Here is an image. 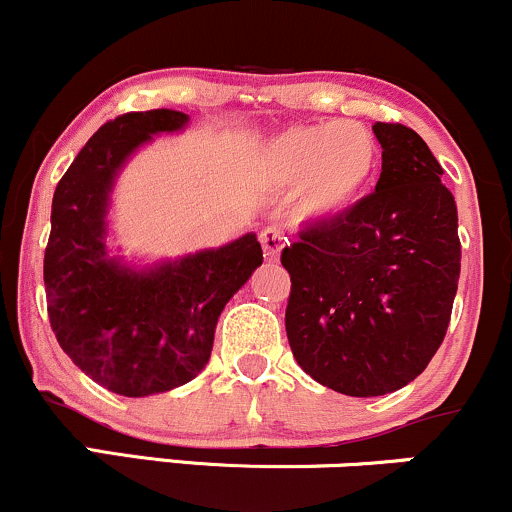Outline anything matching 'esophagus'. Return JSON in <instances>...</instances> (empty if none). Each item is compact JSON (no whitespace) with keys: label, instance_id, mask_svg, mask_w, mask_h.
<instances>
[{"label":"esophagus","instance_id":"obj_1","mask_svg":"<svg viewBox=\"0 0 512 512\" xmlns=\"http://www.w3.org/2000/svg\"><path fill=\"white\" fill-rule=\"evenodd\" d=\"M260 243H262L264 257H267V260H276L281 248L286 245V236L279 231V228H264L260 233Z\"/></svg>","mask_w":512,"mask_h":512}]
</instances>
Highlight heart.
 Wrapping results in <instances>:
<instances>
[{
	"label": "heart",
	"instance_id": "heart-1",
	"mask_svg": "<svg viewBox=\"0 0 512 512\" xmlns=\"http://www.w3.org/2000/svg\"><path fill=\"white\" fill-rule=\"evenodd\" d=\"M380 163V146L366 125L327 120L291 125L274 134L260 154L272 185L296 192V209L308 221L344 216L366 195Z\"/></svg>",
	"mask_w": 512,
	"mask_h": 512
}]
</instances>
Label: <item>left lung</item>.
Instances as JSON below:
<instances>
[{"mask_svg":"<svg viewBox=\"0 0 512 512\" xmlns=\"http://www.w3.org/2000/svg\"><path fill=\"white\" fill-rule=\"evenodd\" d=\"M373 132L383 146L373 195L305 226L281 252L293 356L349 397L387 395L424 373L448 330L462 257L455 197L424 139L387 122Z\"/></svg>","mask_w":512,"mask_h":512,"instance_id":"left-lung-1","label":"left lung"}]
</instances>
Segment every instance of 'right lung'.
Listing matches in <instances>:
<instances>
[{"instance_id":"obj_1","label":"right lung","mask_w":512,"mask_h":512,"mask_svg":"<svg viewBox=\"0 0 512 512\" xmlns=\"http://www.w3.org/2000/svg\"><path fill=\"white\" fill-rule=\"evenodd\" d=\"M190 125L180 110L115 117L57 182L45 293L62 351L93 383L149 397L190 383L209 363L221 310L262 264L255 233L151 264L110 248V202L122 168L158 134Z\"/></svg>"}]
</instances>
